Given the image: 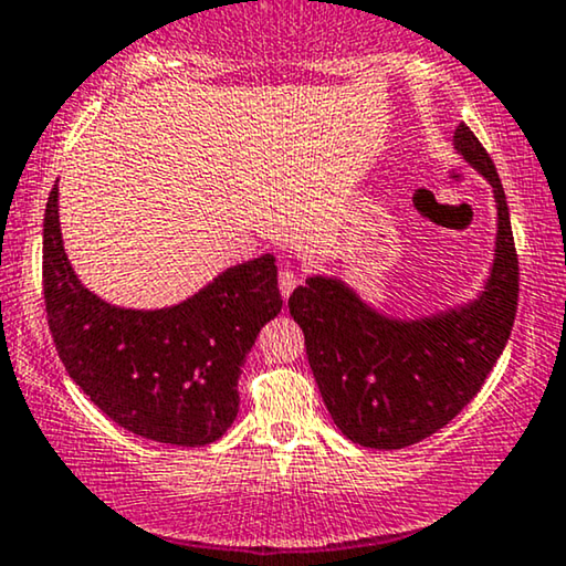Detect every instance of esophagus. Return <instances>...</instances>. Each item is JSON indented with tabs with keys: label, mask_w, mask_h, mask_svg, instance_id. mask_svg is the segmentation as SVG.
<instances>
[{
	"label": "esophagus",
	"mask_w": 566,
	"mask_h": 566,
	"mask_svg": "<svg viewBox=\"0 0 566 566\" xmlns=\"http://www.w3.org/2000/svg\"><path fill=\"white\" fill-rule=\"evenodd\" d=\"M277 285H281L283 298H289L291 293H293V289H296V285H298V275L293 273V270H281V275H277Z\"/></svg>",
	"instance_id": "34e87169"
}]
</instances>
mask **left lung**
Returning a JSON list of instances; mask_svg holds the SVG:
<instances>
[{"mask_svg": "<svg viewBox=\"0 0 566 566\" xmlns=\"http://www.w3.org/2000/svg\"><path fill=\"white\" fill-rule=\"evenodd\" d=\"M453 146L490 180L497 200L492 273L476 301L399 322L363 304L343 281L322 275L289 298L324 405L358 446L391 451L446 428L482 389L513 332L521 273L505 190L467 123L455 128Z\"/></svg>", "mask_w": 566, "mask_h": 566, "instance_id": "left-lung-1", "label": "left lung"}]
</instances>
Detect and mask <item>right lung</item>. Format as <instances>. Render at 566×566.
Here are the masks:
<instances>
[{
    "mask_svg": "<svg viewBox=\"0 0 566 566\" xmlns=\"http://www.w3.org/2000/svg\"><path fill=\"white\" fill-rule=\"evenodd\" d=\"M43 298L59 358L120 428L167 446H206L239 412V374L283 306L273 254L229 268L182 304H105L69 265L53 185L43 219Z\"/></svg>",
    "mask_w": 566,
    "mask_h": 566,
    "instance_id": "1",
    "label": "right lung"
}]
</instances>
